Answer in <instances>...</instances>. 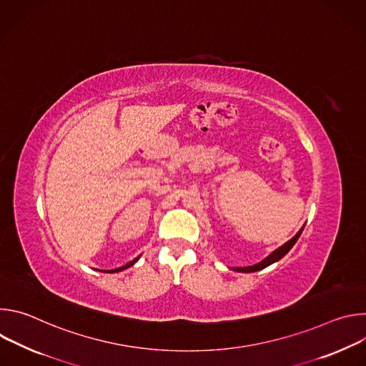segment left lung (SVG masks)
Returning <instances> with one entry per match:
<instances>
[{"instance_id": "8db88e82", "label": "left lung", "mask_w": 366, "mask_h": 366, "mask_svg": "<svg viewBox=\"0 0 366 366\" xmlns=\"http://www.w3.org/2000/svg\"><path fill=\"white\" fill-rule=\"evenodd\" d=\"M304 229V227H302ZM302 229L291 239V240H288L285 244H282L281 247H278L275 252H272L268 257H265L262 262H259V264H256V265H252V267H246V268H232V269H234V271H237V272H256V271H260V269H264V268H267V267H269L271 264H274V262H277V260H280L281 257H284L288 252H290V249L295 244V242L298 240V237L301 236V233H302Z\"/></svg>"}]
</instances>
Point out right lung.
<instances>
[{
  "label": "right lung",
  "mask_w": 366,
  "mask_h": 366,
  "mask_svg": "<svg viewBox=\"0 0 366 366\" xmlns=\"http://www.w3.org/2000/svg\"><path fill=\"white\" fill-rule=\"evenodd\" d=\"M136 260H137V259H133V260H132V262H129L127 265H124V267H122V268H117V269H112V271H109V272H119V271H123V269H126V268L132 267V265H133V264L136 262Z\"/></svg>",
  "instance_id": "obj_1"
}]
</instances>
